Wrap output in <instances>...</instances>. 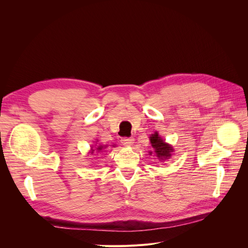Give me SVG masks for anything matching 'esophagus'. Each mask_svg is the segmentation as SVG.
<instances>
[{"label":"esophagus","mask_w":248,"mask_h":248,"mask_svg":"<svg viewBox=\"0 0 248 248\" xmlns=\"http://www.w3.org/2000/svg\"><path fill=\"white\" fill-rule=\"evenodd\" d=\"M121 142L125 146H131L134 142V139L133 138H122Z\"/></svg>","instance_id":"esophagus-1"}]
</instances>
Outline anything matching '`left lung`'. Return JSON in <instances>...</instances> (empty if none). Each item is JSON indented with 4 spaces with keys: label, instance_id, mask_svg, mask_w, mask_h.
Instances as JSON below:
<instances>
[{
    "label": "left lung",
    "instance_id": "left-lung-1",
    "mask_svg": "<svg viewBox=\"0 0 248 248\" xmlns=\"http://www.w3.org/2000/svg\"><path fill=\"white\" fill-rule=\"evenodd\" d=\"M150 140H151L152 147L154 148L156 156L158 157L159 160L168 159L169 157H170V155H171L170 153L172 152V148L163 141V140L158 136V133L155 132L154 134H152V137H151V139H150Z\"/></svg>",
    "mask_w": 248,
    "mask_h": 248
}]
</instances>
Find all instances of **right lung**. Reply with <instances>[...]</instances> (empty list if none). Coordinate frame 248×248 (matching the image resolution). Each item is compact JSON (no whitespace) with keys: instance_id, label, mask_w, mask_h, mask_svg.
Masks as SVG:
<instances>
[{"instance_id":"right-lung-1","label":"right lung","mask_w":248,"mask_h":248,"mask_svg":"<svg viewBox=\"0 0 248 248\" xmlns=\"http://www.w3.org/2000/svg\"><path fill=\"white\" fill-rule=\"evenodd\" d=\"M102 146H100V147H98V148H97V150H98V151H100V150H102Z\"/></svg>"}]
</instances>
